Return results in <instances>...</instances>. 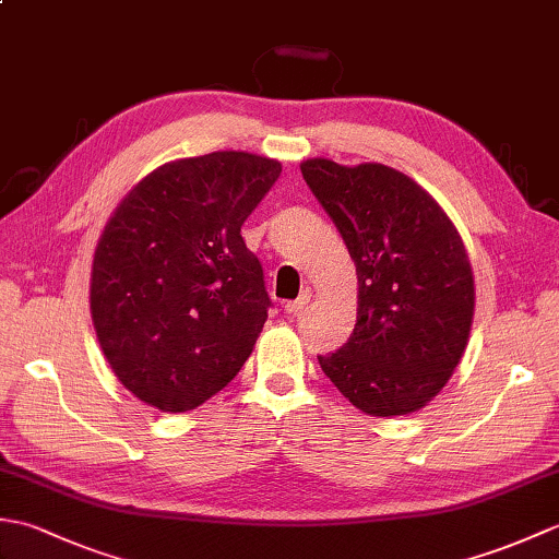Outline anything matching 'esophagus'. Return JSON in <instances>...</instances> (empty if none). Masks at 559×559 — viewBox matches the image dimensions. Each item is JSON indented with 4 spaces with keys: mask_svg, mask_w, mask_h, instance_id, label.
Listing matches in <instances>:
<instances>
[{
    "mask_svg": "<svg viewBox=\"0 0 559 559\" xmlns=\"http://www.w3.org/2000/svg\"><path fill=\"white\" fill-rule=\"evenodd\" d=\"M312 300V290L310 288H305L298 298L295 300H290V302H286V314H298L300 310H305V305Z\"/></svg>",
    "mask_w": 559,
    "mask_h": 559,
    "instance_id": "obj_1",
    "label": "esophagus"
}]
</instances>
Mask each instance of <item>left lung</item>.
Listing matches in <instances>:
<instances>
[{
  "mask_svg": "<svg viewBox=\"0 0 559 559\" xmlns=\"http://www.w3.org/2000/svg\"><path fill=\"white\" fill-rule=\"evenodd\" d=\"M358 271V322L317 355L355 408L377 418L423 408L449 382L473 322V273L454 223L411 177L382 163L300 165Z\"/></svg>",
  "mask_w": 559,
  "mask_h": 559,
  "instance_id": "8db88e82",
  "label": "left lung"
}]
</instances>
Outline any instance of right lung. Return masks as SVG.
Segmentation results:
<instances>
[{
  "mask_svg": "<svg viewBox=\"0 0 559 559\" xmlns=\"http://www.w3.org/2000/svg\"><path fill=\"white\" fill-rule=\"evenodd\" d=\"M281 163L242 151L165 163L115 209L91 273V314L117 379L185 413L242 370L271 298L242 223Z\"/></svg>",
  "mask_w": 559,
  "mask_h": 559,
  "instance_id": "add662e5",
  "label": "right lung"
}]
</instances>
